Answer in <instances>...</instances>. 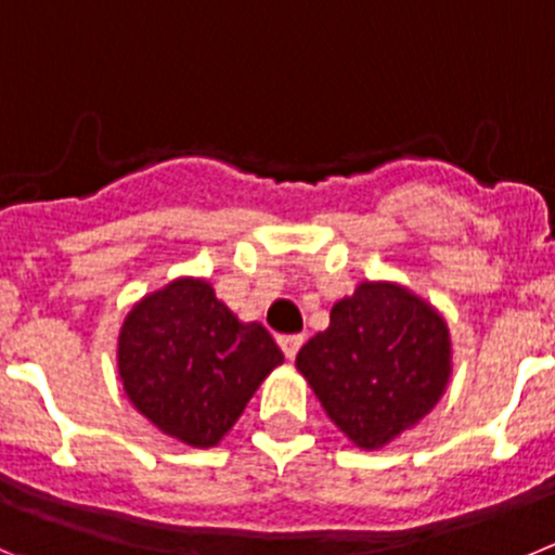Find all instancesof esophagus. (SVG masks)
I'll return each mask as SVG.
<instances>
[{
  "label": "esophagus",
  "instance_id": "esophagus-1",
  "mask_svg": "<svg viewBox=\"0 0 555 555\" xmlns=\"http://www.w3.org/2000/svg\"><path fill=\"white\" fill-rule=\"evenodd\" d=\"M279 346H282L284 357L296 359L298 348L304 346V337H301V334H282V337H279Z\"/></svg>",
  "mask_w": 555,
  "mask_h": 555
}]
</instances>
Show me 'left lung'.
<instances>
[{"label": "left lung", "instance_id": "left-lung-1", "mask_svg": "<svg viewBox=\"0 0 555 555\" xmlns=\"http://www.w3.org/2000/svg\"><path fill=\"white\" fill-rule=\"evenodd\" d=\"M451 357L437 307L398 282H362L334 304L328 328L298 351L296 367L334 426L378 451L446 396Z\"/></svg>", "mask_w": 555, "mask_h": 555}]
</instances>
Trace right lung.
<instances>
[{
	"label": "right lung",
	"instance_id": "obj_1",
	"mask_svg": "<svg viewBox=\"0 0 555 555\" xmlns=\"http://www.w3.org/2000/svg\"><path fill=\"white\" fill-rule=\"evenodd\" d=\"M282 362L268 328L243 323L198 276L143 296L118 332V376L132 406L191 448H216Z\"/></svg>",
	"mask_w": 555,
	"mask_h": 555
}]
</instances>
